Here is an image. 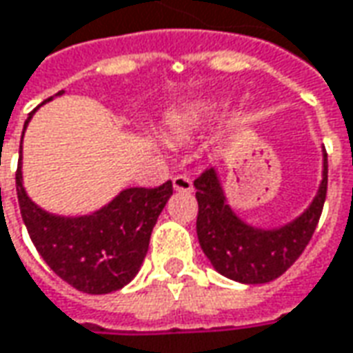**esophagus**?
<instances>
[{
	"label": "esophagus",
	"mask_w": 353,
	"mask_h": 353,
	"mask_svg": "<svg viewBox=\"0 0 353 353\" xmlns=\"http://www.w3.org/2000/svg\"><path fill=\"white\" fill-rule=\"evenodd\" d=\"M174 189L183 191V193H191L193 191V179L185 174H179V176L174 177Z\"/></svg>",
	"instance_id": "esophagus-1"
}]
</instances>
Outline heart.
<instances>
[{"label": "heart", "instance_id": "b5f03b06", "mask_svg": "<svg viewBox=\"0 0 353 353\" xmlns=\"http://www.w3.org/2000/svg\"><path fill=\"white\" fill-rule=\"evenodd\" d=\"M216 112V104H199V106L187 108V110L177 112L176 116L172 117V129L176 131L177 135H189L203 123H207Z\"/></svg>", "mask_w": 353, "mask_h": 353}]
</instances>
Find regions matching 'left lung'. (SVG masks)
<instances>
[{"instance_id": "left-lung-1", "label": "left lung", "mask_w": 353, "mask_h": 353, "mask_svg": "<svg viewBox=\"0 0 353 353\" xmlns=\"http://www.w3.org/2000/svg\"><path fill=\"white\" fill-rule=\"evenodd\" d=\"M328 160L317 196L311 207L292 224L278 230H257L243 224L226 205L214 170H205L195 179L196 236L205 255L220 274L241 284H265L282 276L296 263L315 234L325 207Z\"/></svg>"}]
</instances>
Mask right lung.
Masks as SVG:
<instances>
[{
  "label": "right lung",
  "instance_id": "obj_1",
  "mask_svg": "<svg viewBox=\"0 0 353 353\" xmlns=\"http://www.w3.org/2000/svg\"><path fill=\"white\" fill-rule=\"evenodd\" d=\"M30 117L32 114L26 117L25 127ZM15 181L21 216L36 251L69 286L92 296L116 292L135 278L148 251L152 228L174 193L172 181L152 189L131 187L94 214L65 218L46 212L28 199L21 158Z\"/></svg>",
  "mask_w": 353,
  "mask_h": 353
}]
</instances>
